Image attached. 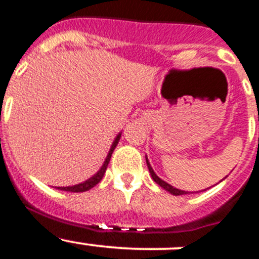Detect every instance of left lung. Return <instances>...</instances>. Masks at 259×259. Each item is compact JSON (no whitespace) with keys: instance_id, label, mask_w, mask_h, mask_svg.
Here are the masks:
<instances>
[{"instance_id":"8db88e82","label":"left lung","mask_w":259,"mask_h":259,"mask_svg":"<svg viewBox=\"0 0 259 259\" xmlns=\"http://www.w3.org/2000/svg\"><path fill=\"white\" fill-rule=\"evenodd\" d=\"M147 166H148L149 172H151V175H152V179H153V180L156 181V183H157V184L159 185V187L163 188V189L167 190L168 193H171V194H174V195H183V194H188V192H184V190H179V189H176V188L171 187L170 184H167V183H165V181H163V180H161V179H159L158 176H157L156 174H154L153 168H152V167H151V165H149L148 159H147Z\"/></svg>"}]
</instances>
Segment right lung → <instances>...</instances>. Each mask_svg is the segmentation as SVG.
<instances>
[{"label":"right lung","instance_id":"add662e5","mask_svg":"<svg viewBox=\"0 0 259 259\" xmlns=\"http://www.w3.org/2000/svg\"><path fill=\"white\" fill-rule=\"evenodd\" d=\"M120 137H121V134H118L117 137H116L115 142H113L112 147H111L110 152H108L107 158H106L105 163H103V166H102V167H101V170L98 171V172H97L96 175L92 176L91 179H88V180L84 181V183H81V184L74 185V187H61V188H59V189L65 190V192H74V193H79V192H85V190H89V189H91V188H93L94 185L98 184V183H100V181L102 180L103 175H105L106 168H107L108 162H110V159H111V156H112V152H113V149L116 148V146H117L118 141H120Z\"/></svg>","mask_w":259,"mask_h":259}]
</instances>
